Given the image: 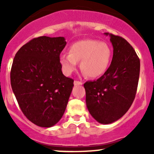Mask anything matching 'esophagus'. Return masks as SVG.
I'll use <instances>...</instances> for the list:
<instances>
[{
	"label": "esophagus",
	"instance_id": "34e87169",
	"mask_svg": "<svg viewBox=\"0 0 154 154\" xmlns=\"http://www.w3.org/2000/svg\"><path fill=\"white\" fill-rule=\"evenodd\" d=\"M74 86H80V85L83 84V83L80 81H77V80H74Z\"/></svg>",
	"mask_w": 154,
	"mask_h": 154
}]
</instances>
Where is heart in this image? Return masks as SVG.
<instances>
[{
	"label": "heart",
	"instance_id": "b5f03b06",
	"mask_svg": "<svg viewBox=\"0 0 154 154\" xmlns=\"http://www.w3.org/2000/svg\"><path fill=\"white\" fill-rule=\"evenodd\" d=\"M112 50L104 42L94 39L80 40L70 47L69 54H63L60 63L66 75L72 74L80 63V69L89 78L103 75L109 66Z\"/></svg>",
	"mask_w": 154,
	"mask_h": 154
}]
</instances>
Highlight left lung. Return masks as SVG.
I'll use <instances>...</instances> for the list:
<instances>
[{
    "instance_id": "obj_1",
    "label": "left lung",
    "mask_w": 154,
    "mask_h": 154,
    "mask_svg": "<svg viewBox=\"0 0 154 154\" xmlns=\"http://www.w3.org/2000/svg\"><path fill=\"white\" fill-rule=\"evenodd\" d=\"M109 35L113 57L103 76L84 83L86 106L91 116L102 125L119 120L131 106L137 90L140 60L133 47L122 37Z\"/></svg>"
}]
</instances>
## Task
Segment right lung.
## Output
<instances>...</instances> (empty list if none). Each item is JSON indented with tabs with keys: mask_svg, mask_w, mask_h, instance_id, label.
I'll return each instance as SVG.
<instances>
[{
	"mask_svg": "<svg viewBox=\"0 0 154 154\" xmlns=\"http://www.w3.org/2000/svg\"><path fill=\"white\" fill-rule=\"evenodd\" d=\"M66 45L64 37H38L20 48L13 60L12 91L24 116L39 127H53L61 119L74 86L60 63Z\"/></svg>",
	"mask_w": 154,
	"mask_h": 154,
	"instance_id": "1",
	"label": "right lung"
}]
</instances>
